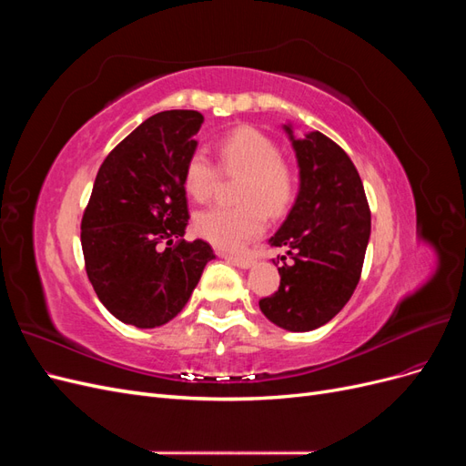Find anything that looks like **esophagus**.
I'll use <instances>...</instances> for the list:
<instances>
[{"mask_svg": "<svg viewBox=\"0 0 466 466\" xmlns=\"http://www.w3.org/2000/svg\"><path fill=\"white\" fill-rule=\"evenodd\" d=\"M225 260H229L231 264L243 268V270H247V268L252 266V258L248 257H235V255H225Z\"/></svg>", "mask_w": 466, "mask_h": 466, "instance_id": "1", "label": "esophagus"}]
</instances>
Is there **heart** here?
<instances>
[{
  "label": "heart",
  "instance_id": "b5f03b06",
  "mask_svg": "<svg viewBox=\"0 0 466 466\" xmlns=\"http://www.w3.org/2000/svg\"><path fill=\"white\" fill-rule=\"evenodd\" d=\"M218 167L225 175H241L233 208L216 206L194 218V231L204 241L223 250H241L266 229L268 211L279 216L295 194L291 167L279 159L272 137L252 126L223 134L218 139ZM182 185L190 198L206 202L218 185V168L204 153L194 151L185 163Z\"/></svg>",
  "mask_w": 466,
  "mask_h": 466
}]
</instances>
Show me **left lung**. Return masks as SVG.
Here are the masks:
<instances>
[{"label":"left lung","mask_w":466,"mask_h":466,"mask_svg":"<svg viewBox=\"0 0 466 466\" xmlns=\"http://www.w3.org/2000/svg\"><path fill=\"white\" fill-rule=\"evenodd\" d=\"M284 130L298 157L299 192L270 245L286 247L293 262L278 268V291L258 305L276 327L309 332L340 313L354 293L371 211L358 168L340 146L320 132L298 139L291 124Z\"/></svg>","instance_id":"8db88e82"}]
</instances>
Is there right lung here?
I'll use <instances>...</instances> for the list:
<instances>
[{"label": "right lung", "instance_id": "right-lung-1", "mask_svg": "<svg viewBox=\"0 0 466 466\" xmlns=\"http://www.w3.org/2000/svg\"><path fill=\"white\" fill-rule=\"evenodd\" d=\"M202 122L196 110H165L139 124L106 155L81 219L96 298L137 329L175 319L216 258L202 238H182L190 218L182 173Z\"/></svg>", "mask_w": 466, "mask_h": 466}]
</instances>
